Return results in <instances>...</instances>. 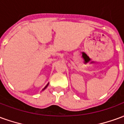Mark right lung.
Instances as JSON below:
<instances>
[{"label": "right lung", "instance_id": "add662e5", "mask_svg": "<svg viewBox=\"0 0 124 124\" xmlns=\"http://www.w3.org/2000/svg\"><path fill=\"white\" fill-rule=\"evenodd\" d=\"M48 84H47V85H46V86H45V87H44V88H43V90H44V89L46 88V87H47V86H48Z\"/></svg>", "mask_w": 124, "mask_h": 124}]
</instances>
